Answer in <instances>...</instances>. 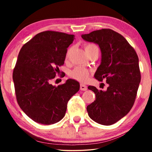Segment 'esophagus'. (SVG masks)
Segmentation results:
<instances>
[{
	"mask_svg": "<svg viewBox=\"0 0 152 152\" xmlns=\"http://www.w3.org/2000/svg\"><path fill=\"white\" fill-rule=\"evenodd\" d=\"M80 88L81 91H85L87 90V86L86 85H84L83 84H80Z\"/></svg>",
	"mask_w": 152,
	"mask_h": 152,
	"instance_id": "1",
	"label": "esophagus"
}]
</instances>
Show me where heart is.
<instances>
[{
  "label": "heart",
  "instance_id": "obj_1",
  "mask_svg": "<svg viewBox=\"0 0 152 152\" xmlns=\"http://www.w3.org/2000/svg\"><path fill=\"white\" fill-rule=\"evenodd\" d=\"M84 49L87 53V55H88L90 53L94 51H99V48L96 45L94 44V43H86L84 45ZM72 51V48H70L67 51L66 54V60H68L70 58V54ZM89 74L90 72L86 69V68L82 66H78L76 67L74 69V70L70 72V76L72 78L76 80L80 81V82H85L89 78Z\"/></svg>",
  "mask_w": 152,
  "mask_h": 152
}]
</instances>
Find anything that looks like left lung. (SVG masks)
I'll use <instances>...</instances> for the list:
<instances>
[{
  "instance_id": "obj_1",
  "label": "left lung",
  "mask_w": 152,
  "mask_h": 152,
  "mask_svg": "<svg viewBox=\"0 0 152 152\" xmlns=\"http://www.w3.org/2000/svg\"><path fill=\"white\" fill-rule=\"evenodd\" d=\"M82 37L100 47L101 64L94 77L99 81L105 78L108 84L105 91L88 87L94 92L96 100L87 106V112L95 122L113 125L125 117L134 104L141 81L138 56L125 38L112 29L94 31Z\"/></svg>"
}]
</instances>
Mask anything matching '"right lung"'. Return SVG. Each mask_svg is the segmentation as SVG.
I'll return each mask as SVG.
<instances>
[{"mask_svg": "<svg viewBox=\"0 0 152 152\" xmlns=\"http://www.w3.org/2000/svg\"><path fill=\"white\" fill-rule=\"evenodd\" d=\"M74 39V35L46 31L35 35L19 51L12 73L17 101L23 111L38 123L60 121L68 101L79 91V82L73 79L58 86L51 84Z\"/></svg>", "mask_w": 152, "mask_h": 152, "instance_id": "right-lung-1", "label": "right lung"}]
</instances>
